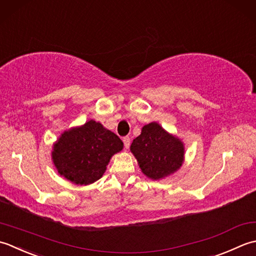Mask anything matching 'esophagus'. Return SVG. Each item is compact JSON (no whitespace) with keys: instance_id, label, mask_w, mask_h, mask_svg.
I'll list each match as a JSON object with an SVG mask.
<instances>
[{"instance_id":"34e87169","label":"esophagus","mask_w":256,"mask_h":256,"mask_svg":"<svg viewBox=\"0 0 256 256\" xmlns=\"http://www.w3.org/2000/svg\"><path fill=\"white\" fill-rule=\"evenodd\" d=\"M122 142H124V148H129V146H130V138L129 137H124L122 138Z\"/></svg>"}]
</instances>
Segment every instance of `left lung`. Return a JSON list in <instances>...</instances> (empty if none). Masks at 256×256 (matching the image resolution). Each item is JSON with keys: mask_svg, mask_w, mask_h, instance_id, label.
<instances>
[{"mask_svg": "<svg viewBox=\"0 0 256 256\" xmlns=\"http://www.w3.org/2000/svg\"><path fill=\"white\" fill-rule=\"evenodd\" d=\"M130 150L144 174L154 180L162 179L178 170L184 154V144L157 122L144 126Z\"/></svg>", "mask_w": 256, "mask_h": 256, "instance_id": "left-lung-1", "label": "left lung"}]
</instances>
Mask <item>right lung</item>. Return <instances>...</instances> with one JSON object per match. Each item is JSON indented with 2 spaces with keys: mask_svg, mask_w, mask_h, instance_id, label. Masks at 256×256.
Returning <instances> with one entry per match:
<instances>
[{
  "mask_svg": "<svg viewBox=\"0 0 256 256\" xmlns=\"http://www.w3.org/2000/svg\"><path fill=\"white\" fill-rule=\"evenodd\" d=\"M122 146L116 134L90 120L62 134L52 156L60 176L76 184H90L102 178L112 154Z\"/></svg>",
  "mask_w": 256,
  "mask_h": 256,
  "instance_id": "add662e5",
  "label": "right lung"
}]
</instances>
